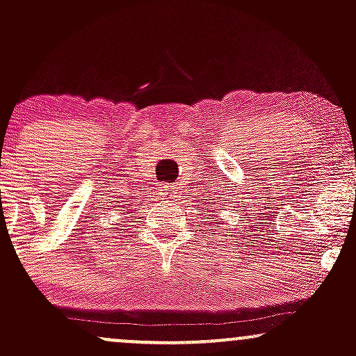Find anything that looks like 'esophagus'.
<instances>
[{"label": "esophagus", "mask_w": 356, "mask_h": 356, "mask_svg": "<svg viewBox=\"0 0 356 356\" xmlns=\"http://www.w3.org/2000/svg\"><path fill=\"white\" fill-rule=\"evenodd\" d=\"M159 194H161L162 199H172L175 195V187L174 186H169V184H162L161 187H159Z\"/></svg>", "instance_id": "34e87169"}]
</instances>
